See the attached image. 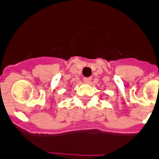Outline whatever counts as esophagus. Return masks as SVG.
Listing matches in <instances>:
<instances>
[{"label": "esophagus", "mask_w": 159, "mask_h": 159, "mask_svg": "<svg viewBox=\"0 0 159 159\" xmlns=\"http://www.w3.org/2000/svg\"><path fill=\"white\" fill-rule=\"evenodd\" d=\"M92 81V78H84V82L86 83V84H89V83Z\"/></svg>", "instance_id": "esophagus-1"}]
</instances>
